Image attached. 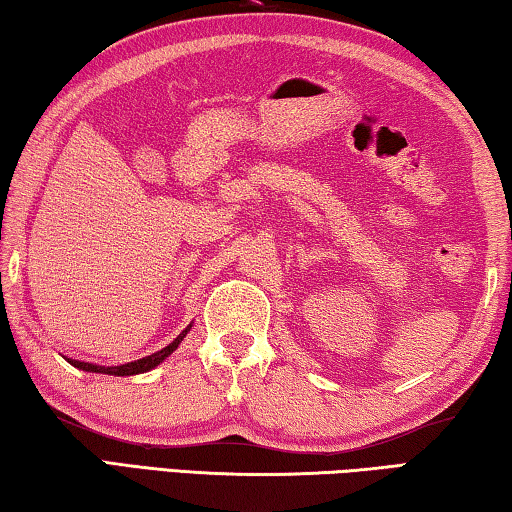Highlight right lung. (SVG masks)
<instances>
[{"instance_id": "1", "label": "right lung", "mask_w": 512, "mask_h": 512, "mask_svg": "<svg viewBox=\"0 0 512 512\" xmlns=\"http://www.w3.org/2000/svg\"><path fill=\"white\" fill-rule=\"evenodd\" d=\"M188 330H191V326H186V328L182 330V333H179L166 348H161V351L152 353V355H146V357H141V360L121 364V366H98V364H89V362L69 360V357H67V362H69L71 366H76V369L87 371V373H105V375H137V373H146V371H150V369H155L157 364L164 362L166 357H168L170 353H173L179 344H182V339L186 337Z\"/></svg>"}]
</instances>
